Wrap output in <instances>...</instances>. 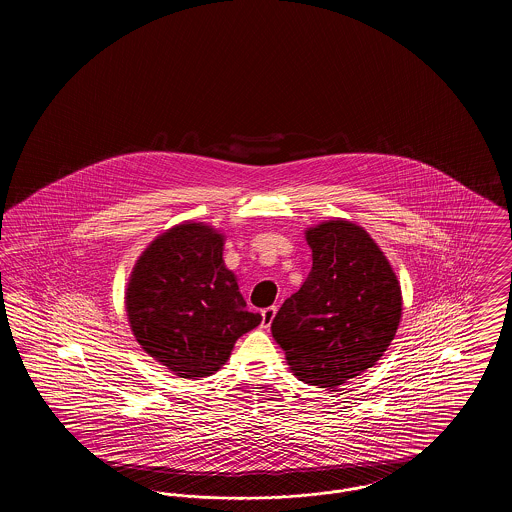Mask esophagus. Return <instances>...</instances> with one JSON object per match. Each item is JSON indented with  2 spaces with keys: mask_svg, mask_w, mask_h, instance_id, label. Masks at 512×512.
<instances>
[{
  "mask_svg": "<svg viewBox=\"0 0 512 512\" xmlns=\"http://www.w3.org/2000/svg\"><path fill=\"white\" fill-rule=\"evenodd\" d=\"M276 311H278V309H276L274 305L261 311V317H263V320H261V326H263V328H268V326L272 324V320H274V317H276Z\"/></svg>",
  "mask_w": 512,
  "mask_h": 512,
  "instance_id": "1",
  "label": "esophagus"
}]
</instances>
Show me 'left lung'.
Instances as JSON below:
<instances>
[{
	"label": "left lung",
	"instance_id": "obj_1",
	"mask_svg": "<svg viewBox=\"0 0 512 512\" xmlns=\"http://www.w3.org/2000/svg\"><path fill=\"white\" fill-rule=\"evenodd\" d=\"M313 268L272 320L293 374L336 390L376 365L401 320V286L363 226L328 220L305 232Z\"/></svg>",
	"mask_w": 512,
	"mask_h": 512
}]
</instances>
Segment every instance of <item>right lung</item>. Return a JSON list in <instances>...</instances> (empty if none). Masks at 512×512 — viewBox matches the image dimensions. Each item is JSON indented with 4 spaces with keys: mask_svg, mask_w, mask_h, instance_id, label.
Here are the masks:
<instances>
[{
    "mask_svg": "<svg viewBox=\"0 0 512 512\" xmlns=\"http://www.w3.org/2000/svg\"><path fill=\"white\" fill-rule=\"evenodd\" d=\"M222 251L224 236L213 226L176 224L147 245L126 286L134 338L180 378L215 374L236 340L263 320L247 311Z\"/></svg>",
    "mask_w": 512,
    "mask_h": 512,
    "instance_id": "1",
    "label": "right lung"
}]
</instances>
